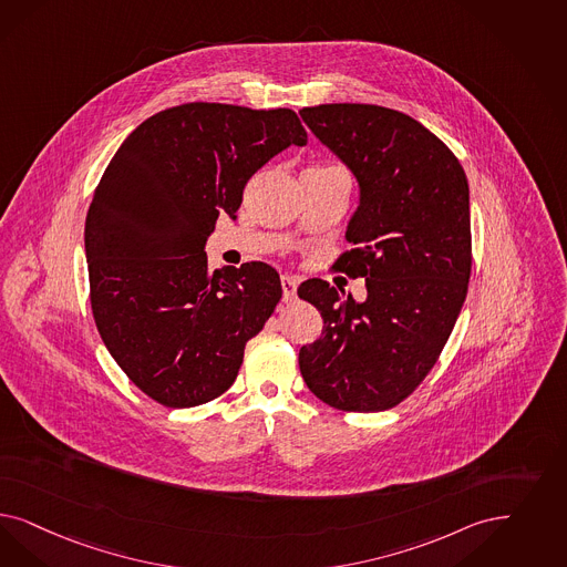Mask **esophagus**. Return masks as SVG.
Returning a JSON list of instances; mask_svg holds the SVG:
<instances>
[{
  "label": "esophagus",
  "instance_id": "esophagus-1",
  "mask_svg": "<svg viewBox=\"0 0 567 567\" xmlns=\"http://www.w3.org/2000/svg\"><path fill=\"white\" fill-rule=\"evenodd\" d=\"M280 285H282V301L285 303L295 301L297 299V280H295L293 276H282Z\"/></svg>",
  "mask_w": 567,
  "mask_h": 567
}]
</instances>
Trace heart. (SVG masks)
<instances>
[{"mask_svg":"<svg viewBox=\"0 0 567 567\" xmlns=\"http://www.w3.org/2000/svg\"><path fill=\"white\" fill-rule=\"evenodd\" d=\"M331 169H341L337 165H318V167H310L308 172H331Z\"/></svg>","mask_w":567,"mask_h":567,"instance_id":"b5f03b06","label":"heart"}]
</instances>
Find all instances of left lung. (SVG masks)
<instances>
[{"instance_id":"1","label":"left lung","mask_w":567,"mask_h":567,"mask_svg":"<svg viewBox=\"0 0 567 567\" xmlns=\"http://www.w3.org/2000/svg\"><path fill=\"white\" fill-rule=\"evenodd\" d=\"M299 115L358 177L360 207L346 235L353 249L339 255V270L367 278L362 303L320 278L297 289L324 320L299 369L337 411H388L430 374L465 303L467 176L440 137L400 111L346 102Z\"/></svg>"}]
</instances>
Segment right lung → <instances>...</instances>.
Returning a JSON list of instances; mask_svg holds the SVG:
<instances>
[{
    "mask_svg": "<svg viewBox=\"0 0 567 567\" xmlns=\"http://www.w3.org/2000/svg\"><path fill=\"white\" fill-rule=\"evenodd\" d=\"M306 142L291 109L186 102L140 123L106 165L85 217L92 313L151 400L190 409L235 383L282 287L264 261L212 272L205 238L259 167Z\"/></svg>",
    "mask_w": 567,
    "mask_h": 567,
    "instance_id": "right-lung-1",
    "label": "right lung"
}]
</instances>
